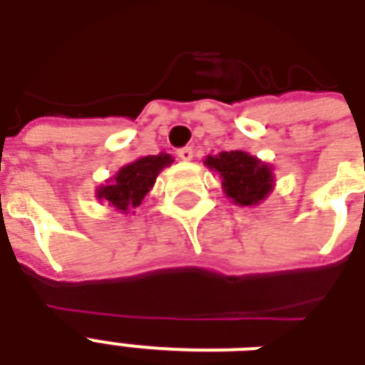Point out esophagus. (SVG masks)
I'll return each mask as SVG.
<instances>
[{
  "mask_svg": "<svg viewBox=\"0 0 365 365\" xmlns=\"http://www.w3.org/2000/svg\"><path fill=\"white\" fill-rule=\"evenodd\" d=\"M178 156H180V160H183V162H190V160H193V148H191V146H183V148L178 150Z\"/></svg>",
  "mask_w": 365,
  "mask_h": 365,
  "instance_id": "1",
  "label": "esophagus"
}]
</instances>
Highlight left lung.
<instances>
[{"label":"left lung","instance_id":"obj_1","mask_svg":"<svg viewBox=\"0 0 365 365\" xmlns=\"http://www.w3.org/2000/svg\"><path fill=\"white\" fill-rule=\"evenodd\" d=\"M203 164L221 175L222 191L235 205H258L275 187L274 168L248 152H219Z\"/></svg>","mask_w":365,"mask_h":365}]
</instances>
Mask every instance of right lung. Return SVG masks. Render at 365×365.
Returning <instances> with one entry per match:
<instances>
[{
    "label": "right lung",
    "mask_w": 365,
    "mask_h": 365,
    "mask_svg": "<svg viewBox=\"0 0 365 365\" xmlns=\"http://www.w3.org/2000/svg\"><path fill=\"white\" fill-rule=\"evenodd\" d=\"M172 164L174 158L166 152H160L156 156H140L101 183L96 190V197L115 207L119 213H130L154 187L160 172Z\"/></svg>",
    "instance_id": "right-lung-1"
}]
</instances>
